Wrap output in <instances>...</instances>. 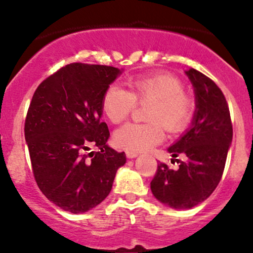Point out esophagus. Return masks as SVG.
<instances>
[{
    "label": "esophagus",
    "mask_w": 253,
    "mask_h": 253,
    "mask_svg": "<svg viewBox=\"0 0 253 253\" xmlns=\"http://www.w3.org/2000/svg\"><path fill=\"white\" fill-rule=\"evenodd\" d=\"M126 156L127 158H135L138 156V153L134 152V151H126Z\"/></svg>",
    "instance_id": "1"
}]
</instances>
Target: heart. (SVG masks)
<instances>
[{"label": "heart", "instance_id": "b5f03b06", "mask_svg": "<svg viewBox=\"0 0 253 253\" xmlns=\"http://www.w3.org/2000/svg\"><path fill=\"white\" fill-rule=\"evenodd\" d=\"M129 91L109 85L102 97V108L110 123L120 124L129 117L136 103H146L147 123L124 125L114 133V143L127 151H146L169 133H181L194 117L195 102L178 77L170 74L143 75L128 81Z\"/></svg>", "mask_w": 253, "mask_h": 253}]
</instances>
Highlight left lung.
I'll return each instance as SVG.
<instances>
[{"mask_svg": "<svg viewBox=\"0 0 253 253\" xmlns=\"http://www.w3.org/2000/svg\"><path fill=\"white\" fill-rule=\"evenodd\" d=\"M185 74L195 89L197 110L190 129L169 147L172 157L184 155L185 161H177V170L159 163L151 181L156 199L176 210L195 207L215 190L233 136L228 104L221 89L195 69Z\"/></svg>", "mask_w": 253, "mask_h": 253, "instance_id": "left-lung-1", "label": "left lung"}]
</instances>
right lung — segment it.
I'll return each mask as SVG.
<instances>
[{
	"label": "right lung",
	"instance_id": "1",
	"mask_svg": "<svg viewBox=\"0 0 253 253\" xmlns=\"http://www.w3.org/2000/svg\"><path fill=\"white\" fill-rule=\"evenodd\" d=\"M119 69L71 63L39 84L28 107L25 138L42 193L62 210L78 214L96 207L112 190L125 152L110 149L101 121L102 97ZM91 147L100 149L89 153Z\"/></svg>",
	"mask_w": 253,
	"mask_h": 253
}]
</instances>
